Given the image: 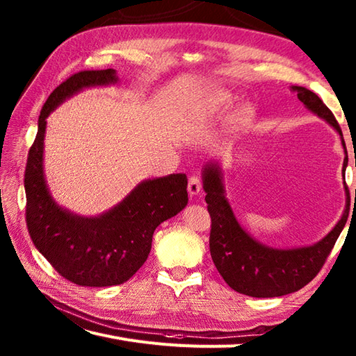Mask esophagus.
<instances>
[{
    "label": "esophagus",
    "instance_id": "esophagus-1",
    "mask_svg": "<svg viewBox=\"0 0 356 356\" xmlns=\"http://www.w3.org/2000/svg\"><path fill=\"white\" fill-rule=\"evenodd\" d=\"M202 191V182L200 177L197 176H191L190 180H188V193L193 197V195H197Z\"/></svg>",
    "mask_w": 356,
    "mask_h": 356
}]
</instances>
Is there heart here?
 Instances as JSON below:
<instances>
[{
    "label": "heart",
    "mask_w": 356,
    "mask_h": 356,
    "mask_svg": "<svg viewBox=\"0 0 356 356\" xmlns=\"http://www.w3.org/2000/svg\"><path fill=\"white\" fill-rule=\"evenodd\" d=\"M234 99H236V97L231 93H217L209 99L207 110H209V113H223L225 110H228L231 107ZM255 115L257 108L252 102L240 104L238 107L232 111L231 125L234 128H245L255 119Z\"/></svg>",
    "instance_id": "1"
}]
</instances>
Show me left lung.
I'll list each match as a JSON object with an SVG mask.
<instances>
[{
  "mask_svg": "<svg viewBox=\"0 0 356 356\" xmlns=\"http://www.w3.org/2000/svg\"><path fill=\"white\" fill-rule=\"evenodd\" d=\"M292 92L307 110L334 128L339 134L344 148L343 179L346 177L347 151L335 116L311 90L292 86ZM203 190L207 193L208 211L211 216L209 251L217 270L234 291L255 298L282 297L300 291L318 274L341 234L347 222V214L339 218L326 237L309 246L272 248L254 238L237 220L236 214L226 199L222 165L213 159L203 166ZM344 190L347 193L346 179Z\"/></svg>",
  "mask_w": 356,
  "mask_h": 356,
  "instance_id": "1",
  "label": "left lung"
}]
</instances>
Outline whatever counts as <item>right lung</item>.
<instances>
[{
  "label": "right lung",
  "mask_w": 356,
  "mask_h": 356,
  "mask_svg": "<svg viewBox=\"0 0 356 356\" xmlns=\"http://www.w3.org/2000/svg\"><path fill=\"white\" fill-rule=\"evenodd\" d=\"M116 70H86L53 90L38 119L29 151L24 188L29 234L47 261L69 282L122 284L147 261L154 229L188 205L185 174L147 179L99 216H79L53 199L44 174V138L50 113L86 88L116 84Z\"/></svg>",
  "instance_id": "right-lung-1"
}]
</instances>
